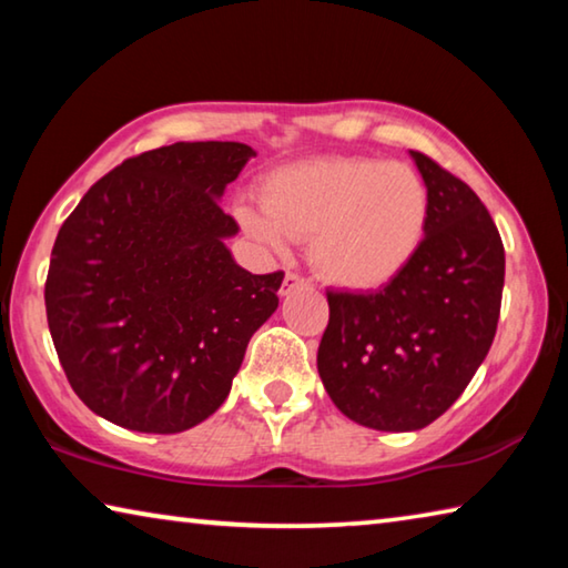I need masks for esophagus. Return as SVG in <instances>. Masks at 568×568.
I'll list each match as a JSON object with an SVG mask.
<instances>
[{
    "label": "esophagus",
    "instance_id": "esophagus-1",
    "mask_svg": "<svg viewBox=\"0 0 568 568\" xmlns=\"http://www.w3.org/2000/svg\"><path fill=\"white\" fill-rule=\"evenodd\" d=\"M301 285H305V281L297 273H285V277H283V287H281V295H287V293H293L295 287H301Z\"/></svg>",
    "mask_w": 568,
    "mask_h": 568
}]
</instances>
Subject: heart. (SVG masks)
Instances as JSON below:
<instances>
[{
    "instance_id": "obj_1",
    "label": "heart",
    "mask_w": 568,
    "mask_h": 568,
    "mask_svg": "<svg viewBox=\"0 0 568 568\" xmlns=\"http://www.w3.org/2000/svg\"><path fill=\"white\" fill-rule=\"evenodd\" d=\"M240 227L273 255L311 240V263L345 291H378L406 273L428 233L430 195L406 162L313 158L273 170L263 207H235Z\"/></svg>"
}]
</instances>
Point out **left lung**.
<instances>
[{"label":"left lung","mask_w":568,"mask_h":568,"mask_svg":"<svg viewBox=\"0 0 568 568\" xmlns=\"http://www.w3.org/2000/svg\"><path fill=\"white\" fill-rule=\"evenodd\" d=\"M430 195L428 233L406 273L378 293L328 291L318 373L343 416L418 430L454 406L491 348L506 257L464 180L410 150Z\"/></svg>","instance_id":"obj_1"}]
</instances>
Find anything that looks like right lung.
Masks as SVG:
<instances>
[{"mask_svg": "<svg viewBox=\"0 0 568 568\" xmlns=\"http://www.w3.org/2000/svg\"><path fill=\"white\" fill-rule=\"evenodd\" d=\"M255 150L175 142L94 182L57 233L47 323L72 390L114 426L180 434L223 406L283 273L253 275L220 207Z\"/></svg>", "mask_w": 568, "mask_h": 568, "instance_id": "1", "label": "right lung"}]
</instances>
